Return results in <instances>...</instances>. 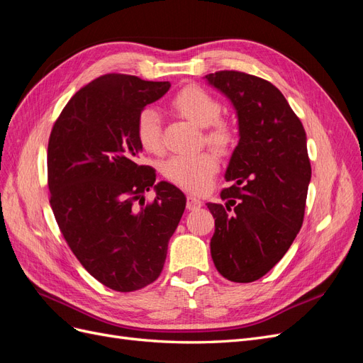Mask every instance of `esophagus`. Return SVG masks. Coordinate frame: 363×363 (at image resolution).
<instances>
[{
  "label": "esophagus",
  "mask_w": 363,
  "mask_h": 363,
  "mask_svg": "<svg viewBox=\"0 0 363 363\" xmlns=\"http://www.w3.org/2000/svg\"><path fill=\"white\" fill-rule=\"evenodd\" d=\"M186 206H188L189 211H195V208H200L203 206V201L195 195H188V200H186Z\"/></svg>",
  "instance_id": "1"
}]
</instances>
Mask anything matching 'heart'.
<instances>
[{"mask_svg":"<svg viewBox=\"0 0 363 363\" xmlns=\"http://www.w3.org/2000/svg\"><path fill=\"white\" fill-rule=\"evenodd\" d=\"M171 107L192 124L204 128V140L219 152H227L235 145L233 125L221 119L223 106L216 98L200 86H186L174 95ZM136 138L148 152L163 150L162 119L152 107H144L136 116ZM219 169V162L212 151L194 156H174L163 164V175L171 183L189 192L201 194L212 184Z\"/></svg>","mask_w":363,"mask_h":363,"instance_id":"heart-1","label":"heart"}]
</instances>
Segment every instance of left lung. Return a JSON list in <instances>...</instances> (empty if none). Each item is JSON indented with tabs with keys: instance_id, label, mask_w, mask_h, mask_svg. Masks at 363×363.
<instances>
[{
	"instance_id": "1",
	"label": "left lung",
	"mask_w": 363,
	"mask_h": 363,
	"mask_svg": "<svg viewBox=\"0 0 363 363\" xmlns=\"http://www.w3.org/2000/svg\"><path fill=\"white\" fill-rule=\"evenodd\" d=\"M236 108L239 144L225 171L235 182L225 204L207 203L215 218L211 252L218 272L250 283L286 255L304 219L312 168L306 131L272 83L239 71L206 75Z\"/></svg>"
}]
</instances>
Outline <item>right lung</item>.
<instances>
[{
  "label": "right lung",
  "instance_id": "1",
  "mask_svg": "<svg viewBox=\"0 0 363 363\" xmlns=\"http://www.w3.org/2000/svg\"><path fill=\"white\" fill-rule=\"evenodd\" d=\"M169 82L98 77L63 107L48 140L50 204L83 268L104 286L133 292L163 269L168 242L186 207L174 184H156L140 164L136 116L168 92ZM157 191L145 204V192Z\"/></svg>",
  "mask_w": 363,
  "mask_h": 363
}]
</instances>
